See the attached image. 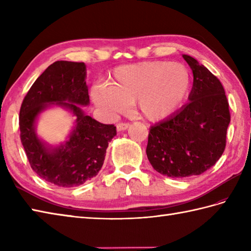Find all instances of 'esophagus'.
<instances>
[{"mask_svg":"<svg viewBox=\"0 0 251 251\" xmlns=\"http://www.w3.org/2000/svg\"><path fill=\"white\" fill-rule=\"evenodd\" d=\"M128 127H129L128 123H119V124L116 125V129L117 131H122V130H126Z\"/></svg>","mask_w":251,"mask_h":251,"instance_id":"esophagus-1","label":"esophagus"}]
</instances>
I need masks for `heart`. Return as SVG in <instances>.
<instances>
[{
  "instance_id": "b5f03b06",
  "label": "heart",
  "mask_w": 251,
  "mask_h": 251,
  "mask_svg": "<svg viewBox=\"0 0 251 251\" xmlns=\"http://www.w3.org/2000/svg\"><path fill=\"white\" fill-rule=\"evenodd\" d=\"M191 88V72L182 63L142 61L116 68L109 85L95 86L92 97L109 113H121L136 100L143 117L161 121L184 103Z\"/></svg>"
}]
</instances>
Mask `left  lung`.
<instances>
[{
  "label": "left lung",
  "instance_id": "left-lung-1",
  "mask_svg": "<svg viewBox=\"0 0 251 251\" xmlns=\"http://www.w3.org/2000/svg\"><path fill=\"white\" fill-rule=\"evenodd\" d=\"M193 72L189 102L150 128L147 156L170 178L197 176L214 166L226 149L231 116L225 88L193 57L182 55Z\"/></svg>",
  "mask_w": 251,
  "mask_h": 251
}]
</instances>
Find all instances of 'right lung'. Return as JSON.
<instances>
[{"mask_svg":"<svg viewBox=\"0 0 251 251\" xmlns=\"http://www.w3.org/2000/svg\"><path fill=\"white\" fill-rule=\"evenodd\" d=\"M85 78L84 62L56 61L36 78L20 108V139L31 168L47 182L62 188L81 185L96 177L109 142L116 135L114 125L101 124L79 106L89 104ZM54 105L77 119L68 140L57 147L47 145L35 130L38 115Z\"/></svg>","mask_w":251,"mask_h":251,"instance_id":"obj_1","label":"right lung"}]
</instances>
